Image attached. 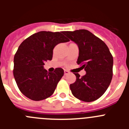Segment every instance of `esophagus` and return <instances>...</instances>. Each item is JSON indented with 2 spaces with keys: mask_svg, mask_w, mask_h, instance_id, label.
<instances>
[{
  "mask_svg": "<svg viewBox=\"0 0 129 129\" xmlns=\"http://www.w3.org/2000/svg\"><path fill=\"white\" fill-rule=\"evenodd\" d=\"M69 72L68 71V70H64V75H68V74H69Z\"/></svg>",
  "mask_w": 129,
  "mask_h": 129,
  "instance_id": "34e87169",
  "label": "esophagus"
}]
</instances>
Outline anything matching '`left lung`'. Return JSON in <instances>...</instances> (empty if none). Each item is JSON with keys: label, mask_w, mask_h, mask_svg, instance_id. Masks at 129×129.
I'll list each match as a JSON object with an SVG mask.
<instances>
[{"label": "left lung", "mask_w": 129, "mask_h": 129, "mask_svg": "<svg viewBox=\"0 0 129 129\" xmlns=\"http://www.w3.org/2000/svg\"><path fill=\"white\" fill-rule=\"evenodd\" d=\"M77 44V63L86 71L85 76L75 73L76 81L70 85L76 98L85 102L98 100L104 94L112 78L113 57L105 43L86 29L62 31Z\"/></svg>", "instance_id": "left-lung-1"}]
</instances>
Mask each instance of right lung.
<instances>
[{"mask_svg": "<svg viewBox=\"0 0 129 129\" xmlns=\"http://www.w3.org/2000/svg\"><path fill=\"white\" fill-rule=\"evenodd\" d=\"M68 41L62 31H42L20 44L14 56L13 76L25 96L34 101H41L53 94L64 70L57 68L53 72H48L44 68V62L52 60L53 50L57 44Z\"/></svg>", "mask_w": 129, "mask_h": 129, "instance_id": "obj_1", "label": "right lung"}]
</instances>
